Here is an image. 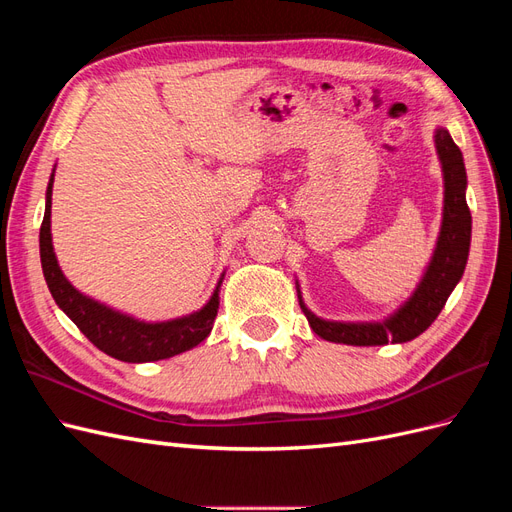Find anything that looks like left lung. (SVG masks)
Returning <instances> with one entry per match:
<instances>
[{"mask_svg": "<svg viewBox=\"0 0 512 512\" xmlns=\"http://www.w3.org/2000/svg\"><path fill=\"white\" fill-rule=\"evenodd\" d=\"M438 160L444 181L442 222L431 258L410 297L384 320H327L316 316L303 301V292L297 284V297L312 331L333 344L348 346H384L406 344L431 327L438 318L446 299L459 284L468 265L472 241V215L466 203L468 175L463 156L444 126L433 132Z\"/></svg>", "mask_w": 512, "mask_h": 512, "instance_id": "obj_1", "label": "left lung"}]
</instances>
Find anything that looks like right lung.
I'll use <instances>...</instances> for the list:
<instances>
[{"instance_id": "right-lung-1", "label": "right lung", "mask_w": 512, "mask_h": 512, "mask_svg": "<svg viewBox=\"0 0 512 512\" xmlns=\"http://www.w3.org/2000/svg\"><path fill=\"white\" fill-rule=\"evenodd\" d=\"M53 181L55 168L51 173L49 185H46L44 198V220L40 228V262L46 286H49L55 303L59 305L81 333L91 344L100 348L104 354L126 363H151L170 359V356L181 354L185 350L196 348L200 342L209 337L215 316L220 307V288L224 282L226 271H222L215 290L211 292L209 301L196 309L192 314H185L173 320L147 322L123 314L111 305L100 303L87 297L81 290H76L68 277L61 271L53 235H51V203H53Z\"/></svg>"}]
</instances>
